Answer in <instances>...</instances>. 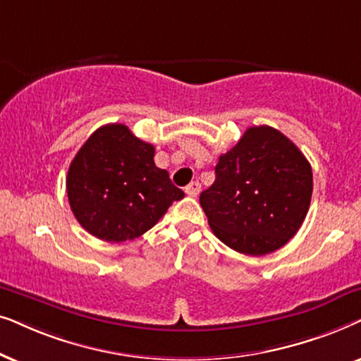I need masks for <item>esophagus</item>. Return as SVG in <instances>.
<instances>
[{
    "instance_id": "34e87169",
    "label": "esophagus",
    "mask_w": 361,
    "mask_h": 361,
    "mask_svg": "<svg viewBox=\"0 0 361 361\" xmlns=\"http://www.w3.org/2000/svg\"><path fill=\"white\" fill-rule=\"evenodd\" d=\"M185 191H186V195L188 196H198L200 195V191H201V185L198 183V181H191V183L186 186L185 188Z\"/></svg>"
}]
</instances>
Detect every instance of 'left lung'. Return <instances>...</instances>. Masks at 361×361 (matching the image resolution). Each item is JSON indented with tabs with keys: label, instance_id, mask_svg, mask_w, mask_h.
I'll use <instances>...</instances> for the list:
<instances>
[{
	"label": "left lung",
	"instance_id": "obj_1",
	"mask_svg": "<svg viewBox=\"0 0 361 361\" xmlns=\"http://www.w3.org/2000/svg\"><path fill=\"white\" fill-rule=\"evenodd\" d=\"M214 183L200 196L214 236L234 251L264 256L281 249L304 223L312 166L299 148L269 125L249 127L219 157Z\"/></svg>",
	"mask_w": 361,
	"mask_h": 361
}]
</instances>
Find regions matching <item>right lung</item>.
<instances>
[{
  "label": "right lung",
  "mask_w": 361,
  "mask_h": 361,
  "mask_svg": "<svg viewBox=\"0 0 361 361\" xmlns=\"http://www.w3.org/2000/svg\"><path fill=\"white\" fill-rule=\"evenodd\" d=\"M153 157L155 147L123 123L104 125L87 138L66 178L71 209L87 233L109 243L135 239L183 198Z\"/></svg>",
  "instance_id": "1"
}]
</instances>
